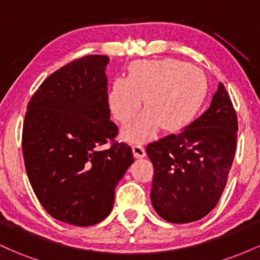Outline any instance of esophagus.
<instances>
[{"label": "esophagus", "mask_w": 260, "mask_h": 260, "mask_svg": "<svg viewBox=\"0 0 260 260\" xmlns=\"http://www.w3.org/2000/svg\"><path fill=\"white\" fill-rule=\"evenodd\" d=\"M133 154L137 159H142V157L145 156V149L140 144L133 145Z\"/></svg>", "instance_id": "esophagus-1"}]
</instances>
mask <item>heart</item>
I'll return each instance as SVG.
<instances>
[{"mask_svg":"<svg viewBox=\"0 0 260 260\" xmlns=\"http://www.w3.org/2000/svg\"><path fill=\"white\" fill-rule=\"evenodd\" d=\"M205 92L207 82L198 68L171 58L139 59L129 64L126 79L113 80L107 103L113 117L127 123L145 99L147 110L122 131L128 142L144 143L162 127L170 133L184 129L201 110Z\"/></svg>","mask_w":260,"mask_h":260,"instance_id":"b5f03b06","label":"heart"}]
</instances>
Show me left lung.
<instances>
[{"label": "left lung", "instance_id": "left-lung-1", "mask_svg": "<svg viewBox=\"0 0 260 260\" xmlns=\"http://www.w3.org/2000/svg\"><path fill=\"white\" fill-rule=\"evenodd\" d=\"M237 131L234 105L219 83L207 111L180 133L148 145L154 166L150 199L157 215L188 223L216 207L234 162Z\"/></svg>", "mask_w": 260, "mask_h": 260}]
</instances>
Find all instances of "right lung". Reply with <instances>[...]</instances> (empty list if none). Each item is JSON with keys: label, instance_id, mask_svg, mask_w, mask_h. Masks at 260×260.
I'll list each match as a JSON object with an SVG mask.
<instances>
[{"label": "right lung", "instance_id": "add662e5", "mask_svg": "<svg viewBox=\"0 0 260 260\" xmlns=\"http://www.w3.org/2000/svg\"><path fill=\"white\" fill-rule=\"evenodd\" d=\"M89 55L43 82L26 107L22 148L26 175L45 210L59 221L90 226L111 213L115 188L133 164L132 149L113 143L106 67Z\"/></svg>", "mask_w": 260, "mask_h": 260}]
</instances>
